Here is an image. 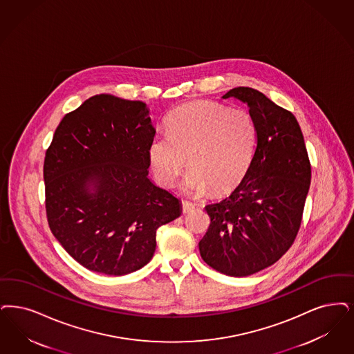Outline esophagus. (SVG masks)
Instances as JSON below:
<instances>
[{
    "instance_id": "34e87169",
    "label": "esophagus",
    "mask_w": 354,
    "mask_h": 354,
    "mask_svg": "<svg viewBox=\"0 0 354 354\" xmlns=\"http://www.w3.org/2000/svg\"><path fill=\"white\" fill-rule=\"evenodd\" d=\"M194 208H195V205H194L192 203H188V201H183V203H182L183 213H189L191 211H194Z\"/></svg>"
}]
</instances>
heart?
I'll list each match as a JSON object with an SVG mask.
<instances>
[{
	"label": "heart",
	"mask_w": 354,
	"mask_h": 354,
	"mask_svg": "<svg viewBox=\"0 0 354 354\" xmlns=\"http://www.w3.org/2000/svg\"><path fill=\"white\" fill-rule=\"evenodd\" d=\"M165 134L149 145V160L156 179L174 187L187 167L192 170L182 189L200 196L209 188L224 194L241 183L254 158L257 127L252 115L213 101L188 102L174 109Z\"/></svg>",
	"instance_id": "b5f03b06"
}]
</instances>
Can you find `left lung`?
Masks as SVG:
<instances>
[{"label":"left lung","mask_w":354,"mask_h":354,"mask_svg":"<svg viewBox=\"0 0 354 354\" xmlns=\"http://www.w3.org/2000/svg\"><path fill=\"white\" fill-rule=\"evenodd\" d=\"M249 106L257 127L252 166L229 198L205 207L211 224L198 242L212 269L248 277L274 265L294 243L311 183V163L295 115L262 92L237 86L223 99Z\"/></svg>","instance_id":"1"}]
</instances>
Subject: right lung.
Instances as JSON below:
<instances>
[{
  "label": "right lung",
  "instance_id": "right-lung-1",
  "mask_svg": "<svg viewBox=\"0 0 354 354\" xmlns=\"http://www.w3.org/2000/svg\"><path fill=\"white\" fill-rule=\"evenodd\" d=\"M142 101L92 96L66 114L46 151L48 227L85 269L125 275L153 258L156 229L182 213L149 179L156 136Z\"/></svg>",
  "mask_w": 354,
  "mask_h": 354
}]
</instances>
